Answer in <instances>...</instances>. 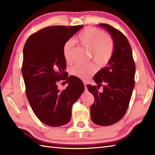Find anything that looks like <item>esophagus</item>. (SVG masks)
Segmentation results:
<instances>
[{
	"mask_svg": "<svg viewBox=\"0 0 155 155\" xmlns=\"http://www.w3.org/2000/svg\"><path fill=\"white\" fill-rule=\"evenodd\" d=\"M84 88H85V91L87 90V84L85 83H84Z\"/></svg>",
	"mask_w": 155,
	"mask_h": 155,
	"instance_id": "obj_1",
	"label": "esophagus"
}]
</instances>
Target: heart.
<instances>
[{"label":"heart","instance_id":"b5f03b06","mask_svg":"<svg viewBox=\"0 0 155 155\" xmlns=\"http://www.w3.org/2000/svg\"><path fill=\"white\" fill-rule=\"evenodd\" d=\"M77 40L83 48L90 51L93 60L99 66H104L107 64L113 55V39L99 29L88 27L78 35ZM72 47L73 45L71 41L66 42L63 47V55L67 63L72 62ZM96 71V66L93 64H78L71 68V74L82 80H87Z\"/></svg>","mask_w":155,"mask_h":155}]
</instances>
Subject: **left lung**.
I'll use <instances>...</instances> for the list:
<instances>
[{
	"instance_id": "obj_1",
	"label": "left lung",
	"mask_w": 155,
	"mask_h": 155,
	"mask_svg": "<svg viewBox=\"0 0 155 155\" xmlns=\"http://www.w3.org/2000/svg\"><path fill=\"white\" fill-rule=\"evenodd\" d=\"M110 33L114 50L107 66L94 76L97 86L104 83V91L100 93L95 86L87 85L95 101L91 106V119L99 126H110L117 122L128 110L134 89L136 72L132 48L123 33L108 24L100 23Z\"/></svg>"
}]
</instances>
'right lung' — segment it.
I'll return each instance as SVG.
<instances>
[{
    "instance_id": "obj_1",
    "label": "right lung",
    "mask_w": 155,
    "mask_h": 155,
    "mask_svg": "<svg viewBox=\"0 0 155 155\" xmlns=\"http://www.w3.org/2000/svg\"><path fill=\"white\" fill-rule=\"evenodd\" d=\"M83 27H45L30 35L24 45L21 71L26 95L35 116L45 125L58 127L69 122L72 106L84 92L80 78L66 77L63 55L64 45ZM64 79L69 84L60 92L57 82Z\"/></svg>"
}]
</instances>
